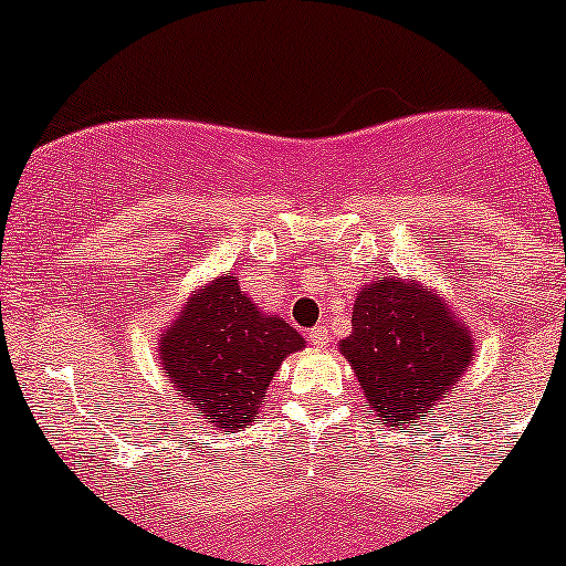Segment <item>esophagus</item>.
I'll use <instances>...</instances> for the list:
<instances>
[{
	"instance_id": "1",
	"label": "esophagus",
	"mask_w": 566,
	"mask_h": 566,
	"mask_svg": "<svg viewBox=\"0 0 566 566\" xmlns=\"http://www.w3.org/2000/svg\"><path fill=\"white\" fill-rule=\"evenodd\" d=\"M308 340L314 343L316 348H324V346H327V343H329V333H327V327H314V329H311V333H308Z\"/></svg>"
}]
</instances>
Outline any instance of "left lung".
<instances>
[{
	"instance_id": "obj_1",
	"label": "left lung",
	"mask_w": 566,
	"mask_h": 566,
	"mask_svg": "<svg viewBox=\"0 0 566 566\" xmlns=\"http://www.w3.org/2000/svg\"><path fill=\"white\" fill-rule=\"evenodd\" d=\"M340 354L378 423L409 433L450 401L473 365V333L437 290L418 279L361 284Z\"/></svg>"
}]
</instances>
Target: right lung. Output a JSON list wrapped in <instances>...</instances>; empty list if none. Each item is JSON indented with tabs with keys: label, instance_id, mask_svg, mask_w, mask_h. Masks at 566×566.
<instances>
[{
	"label": "right lung",
	"instance_id": "right-lung-1",
	"mask_svg": "<svg viewBox=\"0 0 566 566\" xmlns=\"http://www.w3.org/2000/svg\"><path fill=\"white\" fill-rule=\"evenodd\" d=\"M157 348L184 407L205 426L237 433L252 426L282 361L305 340L282 316L263 314L237 274H220L188 295Z\"/></svg>",
	"mask_w": 566,
	"mask_h": 566
}]
</instances>
